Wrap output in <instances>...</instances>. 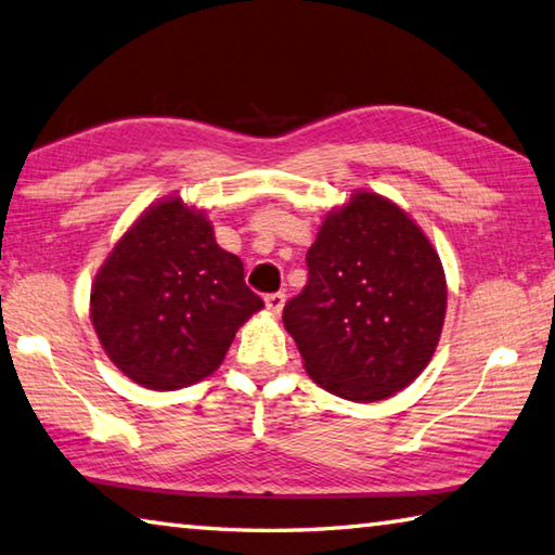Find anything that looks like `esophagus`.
Returning a JSON list of instances; mask_svg holds the SVG:
<instances>
[{"label":"esophagus","mask_w":555,"mask_h":555,"mask_svg":"<svg viewBox=\"0 0 555 555\" xmlns=\"http://www.w3.org/2000/svg\"><path fill=\"white\" fill-rule=\"evenodd\" d=\"M267 304V310L271 312V315H279L281 310H284V304H286V294H281V291H276V294H269L264 298Z\"/></svg>","instance_id":"34e87169"}]
</instances>
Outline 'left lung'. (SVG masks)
<instances>
[{
    "label": "left lung",
    "instance_id": "1",
    "mask_svg": "<svg viewBox=\"0 0 555 555\" xmlns=\"http://www.w3.org/2000/svg\"><path fill=\"white\" fill-rule=\"evenodd\" d=\"M308 284L284 308L308 376L332 396L376 402L415 380L447 312L437 249L405 210L371 191L330 210L308 249Z\"/></svg>",
    "mask_w": 555,
    "mask_h": 555
}]
</instances>
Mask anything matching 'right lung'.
Masks as SVG:
<instances>
[{"mask_svg":"<svg viewBox=\"0 0 555 555\" xmlns=\"http://www.w3.org/2000/svg\"><path fill=\"white\" fill-rule=\"evenodd\" d=\"M264 308L204 210L150 206L99 269L92 322L108 359L150 390H177L223 364L235 332Z\"/></svg>","mask_w":555,"mask_h":555,"instance_id":"add662e5","label":"right lung"}]
</instances>
